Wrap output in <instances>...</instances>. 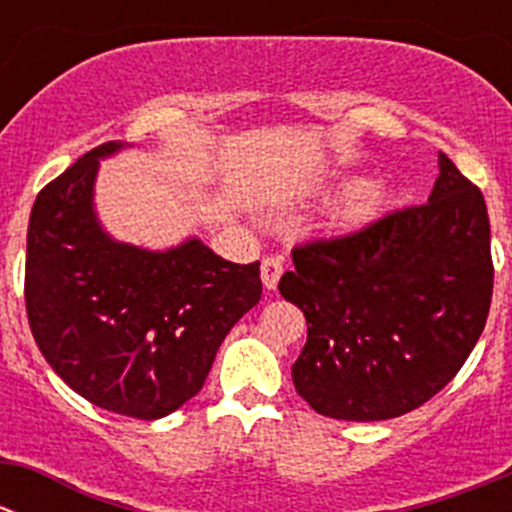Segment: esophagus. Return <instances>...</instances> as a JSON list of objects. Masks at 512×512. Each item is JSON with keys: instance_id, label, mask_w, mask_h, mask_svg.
I'll return each instance as SVG.
<instances>
[{"instance_id": "34e87169", "label": "esophagus", "mask_w": 512, "mask_h": 512, "mask_svg": "<svg viewBox=\"0 0 512 512\" xmlns=\"http://www.w3.org/2000/svg\"><path fill=\"white\" fill-rule=\"evenodd\" d=\"M260 272H262V285L267 289H275L277 282H280L282 272H285V267H282V262L277 260V257H265L260 265Z\"/></svg>"}]
</instances>
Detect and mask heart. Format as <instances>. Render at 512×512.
<instances>
[{
    "mask_svg": "<svg viewBox=\"0 0 512 512\" xmlns=\"http://www.w3.org/2000/svg\"><path fill=\"white\" fill-rule=\"evenodd\" d=\"M391 198V190L386 188L384 183H361L349 193L347 203H344L342 210V218L347 220L349 225H361V223H369L371 218L384 210V205L389 203Z\"/></svg>",
    "mask_w": 512,
    "mask_h": 512,
    "instance_id": "1",
    "label": "heart"
}]
</instances>
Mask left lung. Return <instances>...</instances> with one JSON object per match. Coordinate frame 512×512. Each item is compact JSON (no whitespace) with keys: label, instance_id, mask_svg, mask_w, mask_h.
Instances as JSON below:
<instances>
[{"label":"left lung","instance_id":"8db88e82","mask_svg":"<svg viewBox=\"0 0 512 512\" xmlns=\"http://www.w3.org/2000/svg\"><path fill=\"white\" fill-rule=\"evenodd\" d=\"M292 262L280 292L307 319L294 389L339 421H386L426 404L488 319V210L446 153L428 203L294 247Z\"/></svg>","mask_w":512,"mask_h":512}]
</instances>
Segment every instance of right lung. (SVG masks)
<instances>
[{"instance_id": "add662e5", "label": "right lung", "mask_w": 512, "mask_h": 512, "mask_svg": "<svg viewBox=\"0 0 512 512\" xmlns=\"http://www.w3.org/2000/svg\"><path fill=\"white\" fill-rule=\"evenodd\" d=\"M121 148L103 143L36 195L24 299L36 347L66 386L153 421L203 389L227 332L260 302V262H227L198 237L168 250L113 240L94 185Z\"/></svg>"}]
</instances>
